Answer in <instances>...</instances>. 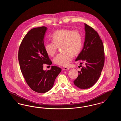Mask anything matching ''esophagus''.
Returning <instances> with one entry per match:
<instances>
[{"mask_svg":"<svg viewBox=\"0 0 121 121\" xmlns=\"http://www.w3.org/2000/svg\"><path fill=\"white\" fill-rule=\"evenodd\" d=\"M69 68H67V67H65V68H63V70H64V71H66V70H69Z\"/></svg>","mask_w":121,"mask_h":121,"instance_id":"34e87169","label":"esophagus"}]
</instances>
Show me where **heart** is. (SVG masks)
Returning <instances> with one entry per match:
<instances>
[{
	"label": "heart",
	"mask_w": 121,
	"mask_h": 121,
	"mask_svg": "<svg viewBox=\"0 0 121 121\" xmlns=\"http://www.w3.org/2000/svg\"><path fill=\"white\" fill-rule=\"evenodd\" d=\"M53 42H48L45 45L46 53L53 56L61 46L62 52L54 58L57 65L67 67L73 60V55L76 56L80 52L82 47V37L80 31L68 29H58L52 35Z\"/></svg>",
	"instance_id": "b5f03b06"
}]
</instances>
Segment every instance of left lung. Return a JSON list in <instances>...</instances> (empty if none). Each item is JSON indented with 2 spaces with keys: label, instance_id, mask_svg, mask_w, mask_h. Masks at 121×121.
I'll use <instances>...</instances> for the list:
<instances>
[{
  "label": "left lung",
  "instance_id": "8db88e82",
  "mask_svg": "<svg viewBox=\"0 0 121 121\" xmlns=\"http://www.w3.org/2000/svg\"><path fill=\"white\" fill-rule=\"evenodd\" d=\"M85 39L83 48L76 61L85 64L73 81L76 86L87 89L93 86L99 79L104 68L105 55L103 42L97 32L85 23Z\"/></svg>",
  "mask_w": 121,
  "mask_h": 121
}]
</instances>
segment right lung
Here are the masks:
<instances>
[{
    "label": "right lung",
    "mask_w": 121,
    "mask_h": 121,
    "mask_svg": "<svg viewBox=\"0 0 121 121\" xmlns=\"http://www.w3.org/2000/svg\"><path fill=\"white\" fill-rule=\"evenodd\" d=\"M47 27L43 26L29 31L18 53L20 68L25 80L32 90L39 93L50 90L62 70L55 66L48 71L43 70V64L52 63L45 50L43 39Z\"/></svg>",
    "instance_id": "obj_1"
}]
</instances>
